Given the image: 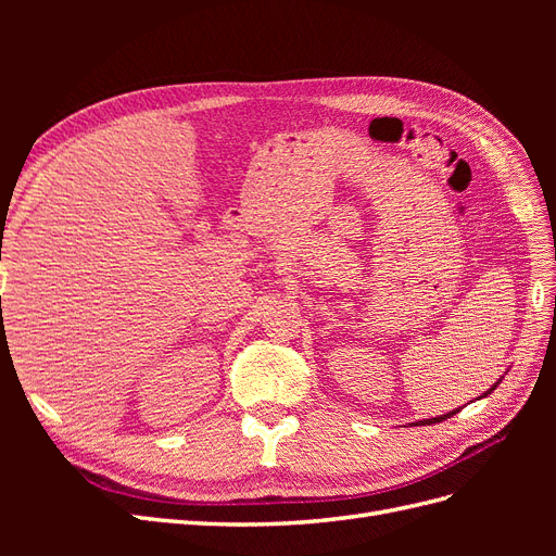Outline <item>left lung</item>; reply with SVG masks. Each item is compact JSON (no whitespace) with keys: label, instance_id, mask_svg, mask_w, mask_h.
<instances>
[{"label":"left lung","instance_id":"1","mask_svg":"<svg viewBox=\"0 0 556 556\" xmlns=\"http://www.w3.org/2000/svg\"><path fill=\"white\" fill-rule=\"evenodd\" d=\"M506 374H508V371H506ZM501 380H503V376H501V378H498V380H496V382L490 387V390H486L482 396H490V394L496 390V387L501 384ZM482 396H480V399H482ZM459 410H462V408H457V410H450V413H445V415H439V417H431V419H419V422H410V425H413V427H425V425H435V422H443V419L452 417L454 413H459Z\"/></svg>","mask_w":556,"mask_h":556}]
</instances>
